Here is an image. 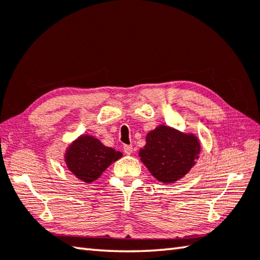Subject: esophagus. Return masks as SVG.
I'll list each match as a JSON object with an SVG mask.
<instances>
[{
  "instance_id": "esophagus-1",
  "label": "esophagus",
  "mask_w": 260,
  "mask_h": 260,
  "mask_svg": "<svg viewBox=\"0 0 260 260\" xmlns=\"http://www.w3.org/2000/svg\"><path fill=\"white\" fill-rule=\"evenodd\" d=\"M124 152L126 154H131L133 152V146L132 145H124Z\"/></svg>"
}]
</instances>
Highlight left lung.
Returning <instances> with one entry per match:
<instances>
[{"label":"left lung","instance_id":"1","mask_svg":"<svg viewBox=\"0 0 260 260\" xmlns=\"http://www.w3.org/2000/svg\"><path fill=\"white\" fill-rule=\"evenodd\" d=\"M200 151L196 136L161 125L146 135V144L140 150V156L152 176L170 184L191 169Z\"/></svg>","mask_w":260,"mask_h":260}]
</instances>
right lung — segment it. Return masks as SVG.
I'll list each match as a JSON object with an SVG mask.
<instances>
[{
	"mask_svg": "<svg viewBox=\"0 0 260 260\" xmlns=\"http://www.w3.org/2000/svg\"><path fill=\"white\" fill-rule=\"evenodd\" d=\"M119 157H121L119 151L105 146L92 136L83 135L70 145L65 161L70 171L79 179L92 182Z\"/></svg>",
	"mask_w": 260,
	"mask_h": 260,
	"instance_id": "obj_1",
	"label": "right lung"
}]
</instances>
